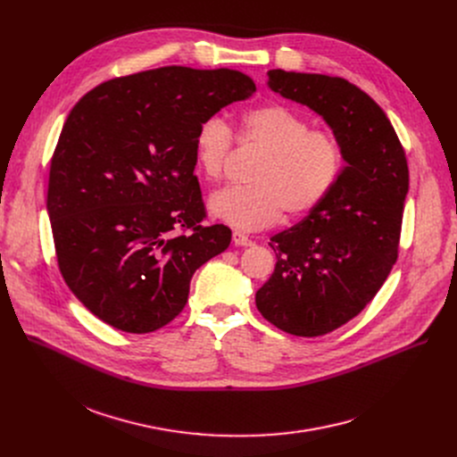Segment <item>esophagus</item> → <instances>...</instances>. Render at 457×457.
<instances>
[{
    "label": "esophagus",
    "mask_w": 457,
    "mask_h": 457,
    "mask_svg": "<svg viewBox=\"0 0 457 457\" xmlns=\"http://www.w3.org/2000/svg\"><path fill=\"white\" fill-rule=\"evenodd\" d=\"M233 244H235V245H251L253 240H251L247 235H244V233H240V231H235V233H233Z\"/></svg>",
    "instance_id": "1"
}]
</instances>
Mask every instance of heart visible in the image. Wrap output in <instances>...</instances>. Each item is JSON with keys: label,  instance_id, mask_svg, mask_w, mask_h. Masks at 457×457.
I'll return each mask as SVG.
<instances>
[{"label": "heart", "instance_id": "b5f03b06", "mask_svg": "<svg viewBox=\"0 0 457 457\" xmlns=\"http://www.w3.org/2000/svg\"><path fill=\"white\" fill-rule=\"evenodd\" d=\"M244 139L268 155L251 173V186H228L210 197V212L235 229L254 231L275 224L282 213L300 217L318 208L337 186L344 150L329 129L282 104H264L242 115ZM233 146L228 122L212 115L195 132L193 152L201 173L222 177Z\"/></svg>", "mask_w": 457, "mask_h": 457}]
</instances>
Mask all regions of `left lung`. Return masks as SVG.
<instances>
[{
	"label": "left lung",
	"mask_w": 457,
	"mask_h": 457,
	"mask_svg": "<svg viewBox=\"0 0 457 457\" xmlns=\"http://www.w3.org/2000/svg\"><path fill=\"white\" fill-rule=\"evenodd\" d=\"M268 87L316 112L344 150L329 197L271 237L275 273L254 295L262 316L295 337H321L376 296L398 258L409 166L385 112L356 85L270 71Z\"/></svg>",
	"instance_id": "obj_1"
}]
</instances>
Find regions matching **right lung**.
Here are the masks:
<instances>
[{"mask_svg":"<svg viewBox=\"0 0 457 457\" xmlns=\"http://www.w3.org/2000/svg\"><path fill=\"white\" fill-rule=\"evenodd\" d=\"M254 90L238 71L162 67L96 87L64 120L46 195L57 264L112 328H164L193 273L228 249V226H203L193 139L206 117Z\"/></svg>","mask_w":457,"mask_h":457,"instance_id":"right-lung-1","label":"right lung"}]
</instances>
